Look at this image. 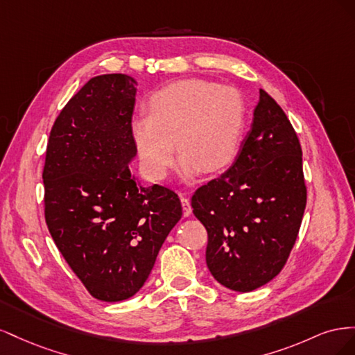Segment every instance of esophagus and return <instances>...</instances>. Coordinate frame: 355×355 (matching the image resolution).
Returning <instances> with one entry per match:
<instances>
[{
  "label": "esophagus",
  "mask_w": 355,
  "mask_h": 355,
  "mask_svg": "<svg viewBox=\"0 0 355 355\" xmlns=\"http://www.w3.org/2000/svg\"><path fill=\"white\" fill-rule=\"evenodd\" d=\"M180 202H182V209H184V216H185V218L191 216L192 207H191V202H189V200H188L187 197H180Z\"/></svg>",
  "instance_id": "34e87169"
}]
</instances>
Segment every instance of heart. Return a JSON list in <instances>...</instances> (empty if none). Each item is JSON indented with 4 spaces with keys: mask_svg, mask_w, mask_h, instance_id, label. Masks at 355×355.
Wrapping results in <instances>:
<instances>
[{
    "mask_svg": "<svg viewBox=\"0 0 355 355\" xmlns=\"http://www.w3.org/2000/svg\"><path fill=\"white\" fill-rule=\"evenodd\" d=\"M245 125V103L239 90L207 80L171 83L148 101V114L132 118L130 136L142 170L151 180L166 179L176 145L180 171L192 179L230 166Z\"/></svg>",
    "mask_w": 355,
    "mask_h": 355,
    "instance_id": "heart-1",
    "label": "heart"
}]
</instances>
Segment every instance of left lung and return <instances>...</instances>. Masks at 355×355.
<instances>
[{
  "instance_id": "8db88e82",
  "label": "left lung",
  "mask_w": 355,
  "mask_h": 355,
  "mask_svg": "<svg viewBox=\"0 0 355 355\" xmlns=\"http://www.w3.org/2000/svg\"><path fill=\"white\" fill-rule=\"evenodd\" d=\"M207 230L214 280L252 292L283 270L306 206L302 149L284 111L259 90L250 130L232 166L192 196Z\"/></svg>"
}]
</instances>
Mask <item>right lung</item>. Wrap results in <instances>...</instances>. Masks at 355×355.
Segmentation results:
<instances>
[{"label":"right lung","mask_w":355,"mask_h":355,"mask_svg":"<svg viewBox=\"0 0 355 355\" xmlns=\"http://www.w3.org/2000/svg\"><path fill=\"white\" fill-rule=\"evenodd\" d=\"M136 90L125 73L85 83L53 124L42 171L51 237L89 293L105 302L142 288L182 218L173 191L142 187L128 167L137 154Z\"/></svg>","instance_id":"1"}]
</instances>
